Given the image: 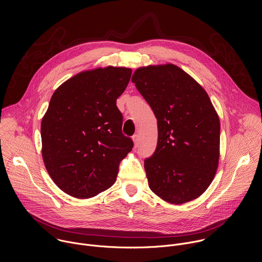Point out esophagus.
<instances>
[{"label": "esophagus", "instance_id": "obj_1", "mask_svg": "<svg viewBox=\"0 0 262 262\" xmlns=\"http://www.w3.org/2000/svg\"><path fill=\"white\" fill-rule=\"evenodd\" d=\"M133 141H134V146L138 147L139 146V137H138V135H135L133 137Z\"/></svg>", "mask_w": 262, "mask_h": 262}]
</instances>
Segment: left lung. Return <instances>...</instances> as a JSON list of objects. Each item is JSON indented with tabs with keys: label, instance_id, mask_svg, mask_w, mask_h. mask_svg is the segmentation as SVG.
Returning <instances> with one entry per match:
<instances>
[{
	"label": "left lung",
	"instance_id": "obj_1",
	"mask_svg": "<svg viewBox=\"0 0 262 262\" xmlns=\"http://www.w3.org/2000/svg\"><path fill=\"white\" fill-rule=\"evenodd\" d=\"M132 82L158 120V146L144 168L150 190L172 204L197 199L214 178L220 119L204 88L167 63L136 69Z\"/></svg>",
	"mask_w": 262,
	"mask_h": 262
}]
</instances>
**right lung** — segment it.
I'll use <instances>...</instances> for the list:
<instances>
[{"mask_svg": "<svg viewBox=\"0 0 262 262\" xmlns=\"http://www.w3.org/2000/svg\"><path fill=\"white\" fill-rule=\"evenodd\" d=\"M130 76L127 67L84 70L52 95L41 121V154L51 178L69 196L87 199L111 188L132 151L116 105Z\"/></svg>", "mask_w": 262, "mask_h": 262, "instance_id": "right-lung-1", "label": "right lung"}]
</instances>
